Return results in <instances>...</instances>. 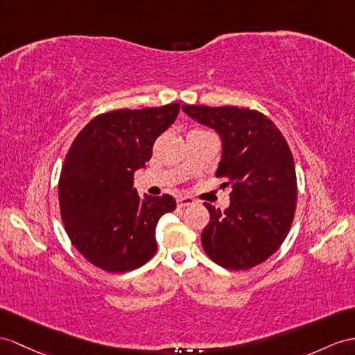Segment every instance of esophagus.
I'll return each instance as SVG.
<instances>
[{"mask_svg":"<svg viewBox=\"0 0 355 355\" xmlns=\"http://www.w3.org/2000/svg\"><path fill=\"white\" fill-rule=\"evenodd\" d=\"M178 206L179 207H187V206H191L194 203V200L191 197H187V196H182V197H178Z\"/></svg>","mask_w":355,"mask_h":355,"instance_id":"1","label":"esophagus"}]
</instances>
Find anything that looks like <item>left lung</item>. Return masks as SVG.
Returning a JSON list of instances; mask_svg holds the SVG:
<instances>
[{
  "mask_svg": "<svg viewBox=\"0 0 355 355\" xmlns=\"http://www.w3.org/2000/svg\"><path fill=\"white\" fill-rule=\"evenodd\" d=\"M189 117L215 129L223 155L217 178H226L230 206L205 203L211 221L202 232L205 253L235 271L250 270L277 252L297 209V175L280 129L262 112L244 107L182 105Z\"/></svg>",
  "mask_w": 355,
  "mask_h": 355,
  "instance_id": "8db88e82",
  "label": "left lung"
}]
</instances>
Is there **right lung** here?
<instances>
[{
	"label": "right lung",
	"mask_w": 355,
	"mask_h": 355,
	"mask_svg": "<svg viewBox=\"0 0 355 355\" xmlns=\"http://www.w3.org/2000/svg\"><path fill=\"white\" fill-rule=\"evenodd\" d=\"M180 105L114 110L92 119L69 148L58 179L60 214L73 247L108 272L137 270L157 253L155 227L176 209L170 194L140 197L135 170Z\"/></svg>",
	"instance_id": "add662e5"
}]
</instances>
